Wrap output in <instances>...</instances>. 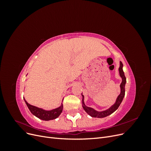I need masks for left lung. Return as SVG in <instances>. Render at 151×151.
<instances>
[{"mask_svg":"<svg viewBox=\"0 0 151 151\" xmlns=\"http://www.w3.org/2000/svg\"><path fill=\"white\" fill-rule=\"evenodd\" d=\"M118 70H119V74L120 76L122 78V83L120 84V93L118 96V97L116 99L115 103H114L111 106L109 107L108 109H106V110L101 111H98L96 110L94 108L87 106L84 103V95L82 93V96H83V100H82V104H83V108L85 110V111L89 115L92 117L94 118H104L106 117L109 115H111L113 112H115L118 108L119 107L121 103L123 101V99L125 96V86L126 84V77L124 74V72L123 70V63L120 61V67L118 68Z\"/></svg>","mask_w":151,"mask_h":151,"instance_id":"left-lung-1","label":"left lung"}]
</instances>
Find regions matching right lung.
I'll return each instance as SVG.
<instances>
[{"instance_id":"1","label":"right lung","mask_w":151,"mask_h":151,"mask_svg":"<svg viewBox=\"0 0 151 151\" xmlns=\"http://www.w3.org/2000/svg\"><path fill=\"white\" fill-rule=\"evenodd\" d=\"M24 99L27 105V106H28V108H29L31 113L35 116L43 120L48 121V120L55 119V118L59 116V115H60L63 110L62 103L60 106L55 109H53L52 110H45V109H43V108L36 107L29 104L26 101L24 98Z\"/></svg>"}]
</instances>
